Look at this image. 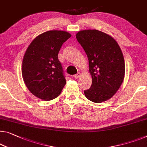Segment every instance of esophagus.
Here are the masks:
<instances>
[{"label": "esophagus", "mask_w": 147, "mask_h": 147, "mask_svg": "<svg viewBox=\"0 0 147 147\" xmlns=\"http://www.w3.org/2000/svg\"><path fill=\"white\" fill-rule=\"evenodd\" d=\"M80 73H78L77 74H74L73 76H74V78H75V79H78V78L80 77Z\"/></svg>", "instance_id": "34e87169"}]
</instances>
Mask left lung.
Masks as SVG:
<instances>
[{"label": "left lung", "instance_id": "left-lung-1", "mask_svg": "<svg viewBox=\"0 0 147 147\" xmlns=\"http://www.w3.org/2000/svg\"><path fill=\"white\" fill-rule=\"evenodd\" d=\"M76 37L87 55L92 79L91 87L84 90L85 96L95 103L106 101L115 94L124 79L121 50L112 37L99 30H82Z\"/></svg>", "mask_w": 147, "mask_h": 147}]
</instances>
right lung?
Returning a JSON list of instances; mask_svg holds the SVG:
<instances>
[{
    "instance_id": "right-lung-1",
    "label": "right lung",
    "mask_w": 147,
    "mask_h": 147,
    "mask_svg": "<svg viewBox=\"0 0 147 147\" xmlns=\"http://www.w3.org/2000/svg\"><path fill=\"white\" fill-rule=\"evenodd\" d=\"M71 37L61 30L46 32L37 36L26 50L22 61L23 79L32 94L41 100L55 99L66 84L58 53Z\"/></svg>"
}]
</instances>
